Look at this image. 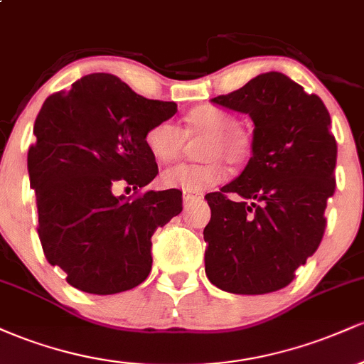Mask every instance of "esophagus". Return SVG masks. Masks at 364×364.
<instances>
[{"label": "esophagus", "mask_w": 364, "mask_h": 364, "mask_svg": "<svg viewBox=\"0 0 364 364\" xmlns=\"http://www.w3.org/2000/svg\"><path fill=\"white\" fill-rule=\"evenodd\" d=\"M196 198H202V191H185V193H183V200H185V202H191V200Z\"/></svg>", "instance_id": "esophagus-1"}]
</instances>
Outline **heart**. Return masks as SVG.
<instances>
[{"mask_svg": "<svg viewBox=\"0 0 364 364\" xmlns=\"http://www.w3.org/2000/svg\"><path fill=\"white\" fill-rule=\"evenodd\" d=\"M205 135L200 154L203 162H181L161 174V183L183 191H202L220 183L225 176V157L241 164L252 154V139L240 128V119L215 106H196L186 114L185 129L173 121H159L145 132V147L156 161H174L185 147L186 136Z\"/></svg>", "mask_w": 364, "mask_h": 364, "instance_id": "obj_1", "label": "heart"}]
</instances>
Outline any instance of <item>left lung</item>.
Segmentation results:
<instances>
[{
    "label": "left lung",
    "instance_id": "obj_1",
    "mask_svg": "<svg viewBox=\"0 0 364 364\" xmlns=\"http://www.w3.org/2000/svg\"><path fill=\"white\" fill-rule=\"evenodd\" d=\"M212 101L250 114L255 129L243 173L205 195V274L235 294L279 291L316 252L327 225L337 162L330 114L318 95L279 72Z\"/></svg>",
    "mask_w": 364,
    "mask_h": 364
}]
</instances>
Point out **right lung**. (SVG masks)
<instances>
[{
    "mask_svg": "<svg viewBox=\"0 0 364 364\" xmlns=\"http://www.w3.org/2000/svg\"><path fill=\"white\" fill-rule=\"evenodd\" d=\"M178 106L152 101L109 73L46 99L27 154L46 260L90 294L133 289L152 269V235L183 210L181 191H144L157 176L145 132ZM135 189L116 197V187Z\"/></svg>",
    "mask_w": 364,
    "mask_h": 364,
    "instance_id": "add662e5",
    "label": "right lung"
}]
</instances>
